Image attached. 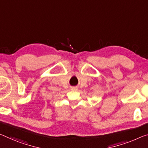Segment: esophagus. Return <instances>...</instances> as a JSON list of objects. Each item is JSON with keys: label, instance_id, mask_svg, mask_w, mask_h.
Segmentation results:
<instances>
[{"label": "esophagus", "instance_id": "1", "mask_svg": "<svg viewBox=\"0 0 148 148\" xmlns=\"http://www.w3.org/2000/svg\"><path fill=\"white\" fill-rule=\"evenodd\" d=\"M72 90H76L77 89H76V87H74V88H73V89H72Z\"/></svg>", "mask_w": 148, "mask_h": 148}]
</instances>
